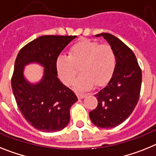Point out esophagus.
I'll use <instances>...</instances> for the list:
<instances>
[{"instance_id": "obj_1", "label": "esophagus", "mask_w": 156, "mask_h": 156, "mask_svg": "<svg viewBox=\"0 0 156 156\" xmlns=\"http://www.w3.org/2000/svg\"><path fill=\"white\" fill-rule=\"evenodd\" d=\"M77 96H78V97L79 99H82V98H84V97H86V96H87V94H86V93H77Z\"/></svg>"}]
</instances>
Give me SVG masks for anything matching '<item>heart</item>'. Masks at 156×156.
I'll list each match as a JSON object with an SVG mask.
<instances>
[{
	"mask_svg": "<svg viewBox=\"0 0 156 156\" xmlns=\"http://www.w3.org/2000/svg\"><path fill=\"white\" fill-rule=\"evenodd\" d=\"M116 65V56L112 46L97 41L82 40L70 48L67 55H59L56 68L62 81L70 85L79 73L82 74L74 83L80 90H87L95 83L101 86L106 83L113 74Z\"/></svg>",
	"mask_w": 156,
	"mask_h": 156,
	"instance_id": "b5f03b06",
	"label": "heart"
}]
</instances>
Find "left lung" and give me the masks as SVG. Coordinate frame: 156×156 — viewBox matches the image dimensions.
I'll return each mask as SVG.
<instances>
[{"label":"left lung","instance_id":"1","mask_svg":"<svg viewBox=\"0 0 156 156\" xmlns=\"http://www.w3.org/2000/svg\"><path fill=\"white\" fill-rule=\"evenodd\" d=\"M101 36L115 51L116 65L109 82L94 95L98 105L89 112V118L97 126L113 128L125 121L137 104L142 73L134 53L128 46L111 34L95 35Z\"/></svg>","mask_w":156,"mask_h":156}]
</instances>
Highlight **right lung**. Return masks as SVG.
<instances>
[{
  "label": "right lung",
  "instance_id": "obj_1",
  "mask_svg": "<svg viewBox=\"0 0 156 156\" xmlns=\"http://www.w3.org/2000/svg\"><path fill=\"white\" fill-rule=\"evenodd\" d=\"M76 37L41 36L24 46L17 55L12 78L13 95L23 116L38 130L57 132L70 121V108L78 98L58 78L56 60L62 50ZM31 63L44 68L41 80L34 83L24 74L25 67Z\"/></svg>",
  "mask_w": 156,
  "mask_h": 156
}]
</instances>
